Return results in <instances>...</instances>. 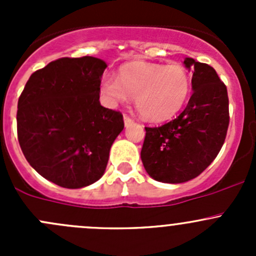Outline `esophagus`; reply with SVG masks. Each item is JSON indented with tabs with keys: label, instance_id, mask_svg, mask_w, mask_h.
<instances>
[{
	"label": "esophagus",
	"instance_id": "34e87169",
	"mask_svg": "<svg viewBox=\"0 0 256 256\" xmlns=\"http://www.w3.org/2000/svg\"><path fill=\"white\" fill-rule=\"evenodd\" d=\"M124 122H125V126H130L134 122V120L131 118H128V115H124Z\"/></svg>",
	"mask_w": 256,
	"mask_h": 256
}]
</instances>
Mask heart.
I'll list each match as a JSON object with an SVG mask.
<instances>
[{
  "label": "heart",
  "mask_w": 256,
  "mask_h": 256,
  "mask_svg": "<svg viewBox=\"0 0 256 256\" xmlns=\"http://www.w3.org/2000/svg\"><path fill=\"white\" fill-rule=\"evenodd\" d=\"M100 90L112 104L135 98L138 112L152 122L166 121L182 110L192 90L187 69L180 64L132 62L120 69L118 79L105 74Z\"/></svg>",
  "instance_id": "obj_1"
}]
</instances>
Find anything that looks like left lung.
Returning <instances> with one entry per match:
<instances>
[{
  "mask_svg": "<svg viewBox=\"0 0 256 256\" xmlns=\"http://www.w3.org/2000/svg\"><path fill=\"white\" fill-rule=\"evenodd\" d=\"M193 73V94L174 120L160 128H144L141 160L154 180L183 183L200 176L213 162L229 125L226 86L210 66L186 58Z\"/></svg>",
  "mask_w": 256,
  "mask_h": 256,
  "instance_id": "left-lung-1",
  "label": "left lung"
}]
</instances>
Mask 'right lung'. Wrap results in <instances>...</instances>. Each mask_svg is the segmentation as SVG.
Here are the masks:
<instances>
[{
  "label": "right lung",
  "mask_w": 256,
  "mask_h": 256,
  "mask_svg": "<svg viewBox=\"0 0 256 256\" xmlns=\"http://www.w3.org/2000/svg\"><path fill=\"white\" fill-rule=\"evenodd\" d=\"M106 66L95 56L56 59L30 76L18 99L23 154L40 176L60 187L76 190L100 180L124 130L122 115L99 102Z\"/></svg>",
  "instance_id": "obj_1"
}]
</instances>
